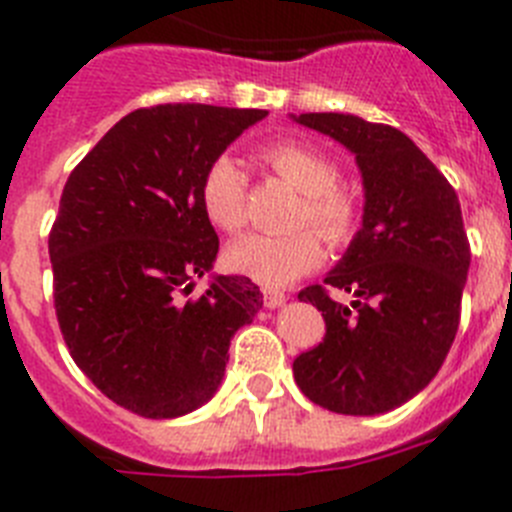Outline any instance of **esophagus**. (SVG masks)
Wrapping results in <instances>:
<instances>
[{"label": "esophagus", "mask_w": 512, "mask_h": 512, "mask_svg": "<svg viewBox=\"0 0 512 512\" xmlns=\"http://www.w3.org/2000/svg\"><path fill=\"white\" fill-rule=\"evenodd\" d=\"M284 302H287V294H284V292H276V289H266V292H264V304L269 309L281 307Z\"/></svg>", "instance_id": "1"}]
</instances>
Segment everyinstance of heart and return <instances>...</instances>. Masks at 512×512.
I'll return each mask as SVG.
<instances>
[{
    "label": "heart",
    "instance_id": "b5f03b06",
    "mask_svg": "<svg viewBox=\"0 0 512 512\" xmlns=\"http://www.w3.org/2000/svg\"><path fill=\"white\" fill-rule=\"evenodd\" d=\"M271 170L302 192L299 220L309 223L325 241L342 243L355 225V200L337 187L340 172L335 162L317 149L299 142H276L261 152ZM205 215L220 231H238L246 223V177L231 154H220L200 182ZM322 261V246L309 231L289 236L248 233L225 251V264L236 274L264 287H284Z\"/></svg>",
    "mask_w": 512,
    "mask_h": 512
}]
</instances>
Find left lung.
Returning a JSON list of instances; mask_svg holds the SVG:
<instances>
[{
    "mask_svg": "<svg viewBox=\"0 0 512 512\" xmlns=\"http://www.w3.org/2000/svg\"><path fill=\"white\" fill-rule=\"evenodd\" d=\"M355 154L363 225L325 284L299 292L325 317V340L294 360L304 396L335 414L375 416L424 391L459 327L470 271L457 192L403 131L353 114H289Z\"/></svg>",
    "mask_w": 512,
    "mask_h": 512,
    "instance_id": "left-lung-1",
    "label": "left lung"
}]
</instances>
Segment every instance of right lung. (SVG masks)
I'll return each mask as SVG.
<instances>
[{"instance_id":"add662e5","label":"right lung","mask_w":512,"mask_h":512,"mask_svg":"<svg viewBox=\"0 0 512 512\" xmlns=\"http://www.w3.org/2000/svg\"><path fill=\"white\" fill-rule=\"evenodd\" d=\"M264 109H137L70 172L50 231L55 312L75 365L147 419L200 409L223 383L231 340L264 307L246 276L213 274L218 236L200 182Z\"/></svg>"}]
</instances>
